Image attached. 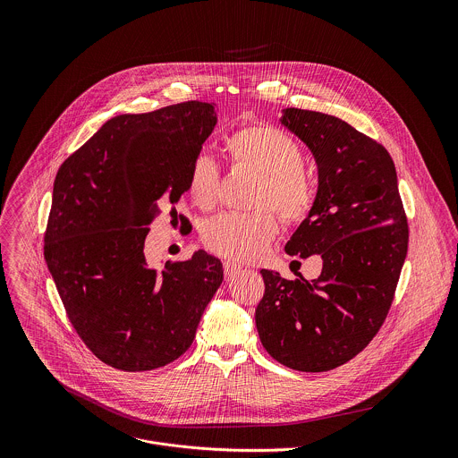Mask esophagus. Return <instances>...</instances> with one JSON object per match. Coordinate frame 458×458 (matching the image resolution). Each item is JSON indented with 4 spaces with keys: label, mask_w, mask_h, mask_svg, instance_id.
I'll return each instance as SVG.
<instances>
[{
    "label": "esophagus",
    "mask_w": 458,
    "mask_h": 458,
    "mask_svg": "<svg viewBox=\"0 0 458 458\" xmlns=\"http://www.w3.org/2000/svg\"><path fill=\"white\" fill-rule=\"evenodd\" d=\"M242 266L233 261H224V275H225V280L236 276V273H240Z\"/></svg>",
    "instance_id": "obj_1"
}]
</instances>
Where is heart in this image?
Masks as SVG:
<instances>
[{"label":"heart","mask_w":458,"mask_h":458,"mask_svg":"<svg viewBox=\"0 0 458 458\" xmlns=\"http://www.w3.org/2000/svg\"><path fill=\"white\" fill-rule=\"evenodd\" d=\"M225 151L234 167L259 174L252 213H224L202 227V243L215 254L233 261L259 259L278 233V216L289 224L303 222L314 209L318 189L305 171L300 142L282 129L266 123L245 125L225 139ZM187 191L199 209L211 211L222 197V171L206 153L191 164Z\"/></svg>","instance_id":"obj_1"}]
</instances>
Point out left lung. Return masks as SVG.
Listing matches in <instances>:
<instances>
[{"mask_svg": "<svg viewBox=\"0 0 458 458\" xmlns=\"http://www.w3.org/2000/svg\"><path fill=\"white\" fill-rule=\"evenodd\" d=\"M282 123L314 153L319 191L312 213L285 245L323 258L307 282L261 269L256 327L278 363L301 372L336 369L360 354L392 309L409 225L388 149L340 118L285 109Z\"/></svg>", "mask_w": 458, "mask_h": 458, "instance_id": "obj_1", "label": "left lung"}]
</instances>
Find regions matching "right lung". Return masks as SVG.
I'll use <instances>...</instances> for the list:
<instances>
[{
    "label": "right lung",
    "instance_id": "add662e5",
    "mask_svg": "<svg viewBox=\"0 0 458 458\" xmlns=\"http://www.w3.org/2000/svg\"><path fill=\"white\" fill-rule=\"evenodd\" d=\"M216 125L211 104L189 100L109 120L62 164L44 258L86 347L106 365L142 372L178 360L222 284V262L197 250L149 266L144 240L176 211L192 160Z\"/></svg>",
    "mask_w": 458,
    "mask_h": 458
}]
</instances>
